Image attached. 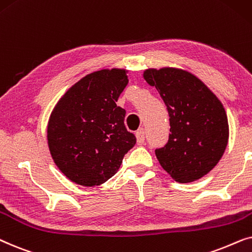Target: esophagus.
Instances as JSON below:
<instances>
[{
  "instance_id": "obj_1",
  "label": "esophagus",
  "mask_w": 252,
  "mask_h": 252,
  "mask_svg": "<svg viewBox=\"0 0 252 252\" xmlns=\"http://www.w3.org/2000/svg\"><path fill=\"white\" fill-rule=\"evenodd\" d=\"M136 137H137V144H138V145H142L144 140H145V130L140 128L138 131L136 132Z\"/></svg>"
}]
</instances>
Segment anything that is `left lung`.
<instances>
[{
	"label": "left lung",
	"instance_id": "left-lung-1",
	"mask_svg": "<svg viewBox=\"0 0 252 252\" xmlns=\"http://www.w3.org/2000/svg\"><path fill=\"white\" fill-rule=\"evenodd\" d=\"M143 76L156 86L169 114L168 142L156 150L161 167L180 183L206 175L219 162L229 137L222 103L186 70L147 69Z\"/></svg>",
	"mask_w": 252,
	"mask_h": 252
}]
</instances>
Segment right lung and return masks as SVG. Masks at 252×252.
Instances as JSON below:
<instances>
[{
  "label": "right lung",
  "instance_id": "obj_1",
  "mask_svg": "<svg viewBox=\"0 0 252 252\" xmlns=\"http://www.w3.org/2000/svg\"><path fill=\"white\" fill-rule=\"evenodd\" d=\"M128 82L126 70H99L70 87L54 107L48 147L55 165L72 182L105 183L135 146V135L124 126L126 110L116 105Z\"/></svg>",
  "mask_w": 252,
  "mask_h": 252
}]
</instances>
